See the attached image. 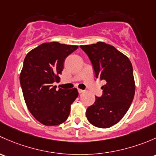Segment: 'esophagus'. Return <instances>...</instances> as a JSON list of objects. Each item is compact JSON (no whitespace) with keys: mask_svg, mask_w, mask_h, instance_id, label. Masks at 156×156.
Segmentation results:
<instances>
[{"mask_svg":"<svg viewBox=\"0 0 156 156\" xmlns=\"http://www.w3.org/2000/svg\"><path fill=\"white\" fill-rule=\"evenodd\" d=\"M84 90H82V89H78V92H79V94H82V93H83L84 92Z\"/></svg>","mask_w":156,"mask_h":156,"instance_id":"obj_1","label":"esophagus"}]
</instances>
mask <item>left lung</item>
<instances>
[{
    "instance_id": "8db88e82",
    "label": "left lung",
    "mask_w": 156,
    "mask_h": 156,
    "mask_svg": "<svg viewBox=\"0 0 156 156\" xmlns=\"http://www.w3.org/2000/svg\"><path fill=\"white\" fill-rule=\"evenodd\" d=\"M80 48L89 58L95 77L107 83L101 87V97H95V101L86 110V117L94 126L110 128L122 119L134 99L132 65L126 55L105 43Z\"/></svg>"
}]
</instances>
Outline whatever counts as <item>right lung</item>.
Masks as SVG:
<instances>
[{"instance_id":"add662e5","label":"right lung","mask_w":156,"mask_h":156,"mask_svg":"<svg viewBox=\"0 0 156 156\" xmlns=\"http://www.w3.org/2000/svg\"><path fill=\"white\" fill-rule=\"evenodd\" d=\"M77 46L45 43L25 56L20 84L30 113L44 126H58L67 120L70 105L78 97L76 89L56 90L65 58Z\"/></svg>"}]
</instances>
